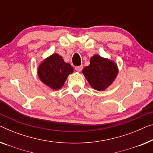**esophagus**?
I'll return each instance as SVG.
<instances>
[{
  "instance_id": "esophagus-1",
  "label": "esophagus",
  "mask_w": 153,
  "mask_h": 153,
  "mask_svg": "<svg viewBox=\"0 0 153 153\" xmlns=\"http://www.w3.org/2000/svg\"><path fill=\"white\" fill-rule=\"evenodd\" d=\"M82 68H83L82 65H81V66H77V67H76V68H75V69H76V70L77 71L79 72V71H81L82 69Z\"/></svg>"
}]
</instances>
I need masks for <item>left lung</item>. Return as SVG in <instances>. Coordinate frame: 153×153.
I'll list each match as a JSON object with an SVG mask.
<instances>
[{
	"instance_id": "1",
	"label": "left lung",
	"mask_w": 153,
	"mask_h": 153,
	"mask_svg": "<svg viewBox=\"0 0 153 153\" xmlns=\"http://www.w3.org/2000/svg\"><path fill=\"white\" fill-rule=\"evenodd\" d=\"M90 85L97 91H104L113 83L118 70L115 62L98 55L91 57L89 66L82 70Z\"/></svg>"
}]
</instances>
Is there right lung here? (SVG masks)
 I'll return each instance as SVG.
<instances>
[{
  "label": "right lung",
  "mask_w": 153,
  "mask_h": 153,
  "mask_svg": "<svg viewBox=\"0 0 153 153\" xmlns=\"http://www.w3.org/2000/svg\"><path fill=\"white\" fill-rule=\"evenodd\" d=\"M73 72L71 65L65 62L62 57L56 53L45 59L38 70L40 80L53 90L62 87L68 76Z\"/></svg>",
  "instance_id": "right-lung-1"
}]
</instances>
